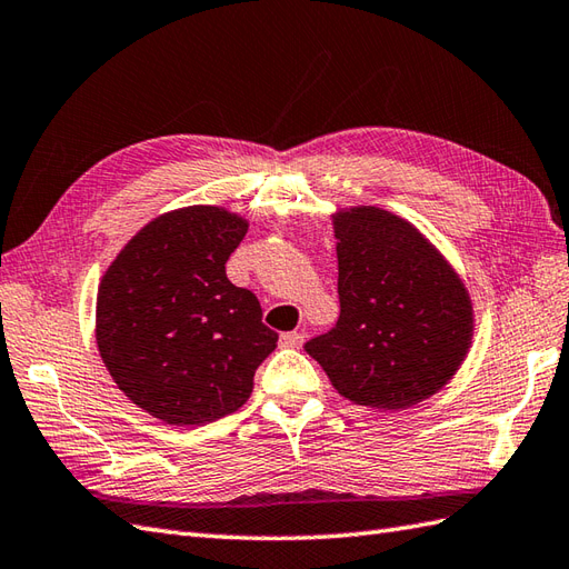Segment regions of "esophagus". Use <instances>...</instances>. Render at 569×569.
Listing matches in <instances>:
<instances>
[{
  "label": "esophagus",
  "instance_id": "esophagus-1",
  "mask_svg": "<svg viewBox=\"0 0 569 569\" xmlns=\"http://www.w3.org/2000/svg\"><path fill=\"white\" fill-rule=\"evenodd\" d=\"M281 347H286V349H300L302 347V335L300 332H286V335H281Z\"/></svg>",
  "mask_w": 569,
  "mask_h": 569
}]
</instances>
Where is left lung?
I'll return each instance as SVG.
<instances>
[{
  "label": "left lung",
  "mask_w": 569,
  "mask_h": 569,
  "mask_svg": "<svg viewBox=\"0 0 569 569\" xmlns=\"http://www.w3.org/2000/svg\"><path fill=\"white\" fill-rule=\"evenodd\" d=\"M339 320L306 351L341 398L407 409L439 392L472 345L468 288L412 222L378 206L332 216Z\"/></svg>",
  "instance_id": "1"
}]
</instances>
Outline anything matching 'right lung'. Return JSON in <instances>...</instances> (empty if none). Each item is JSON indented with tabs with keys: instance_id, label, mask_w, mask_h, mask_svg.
Returning <instances> with one entry per match:
<instances>
[{
	"instance_id": "right-lung-1",
	"label": "right lung",
	"mask_w": 569,
	"mask_h": 569,
	"mask_svg": "<svg viewBox=\"0 0 569 569\" xmlns=\"http://www.w3.org/2000/svg\"><path fill=\"white\" fill-rule=\"evenodd\" d=\"M247 218L187 206L150 220L106 269L97 293V347L118 390L171 427L237 412L279 335L224 261Z\"/></svg>"
}]
</instances>
